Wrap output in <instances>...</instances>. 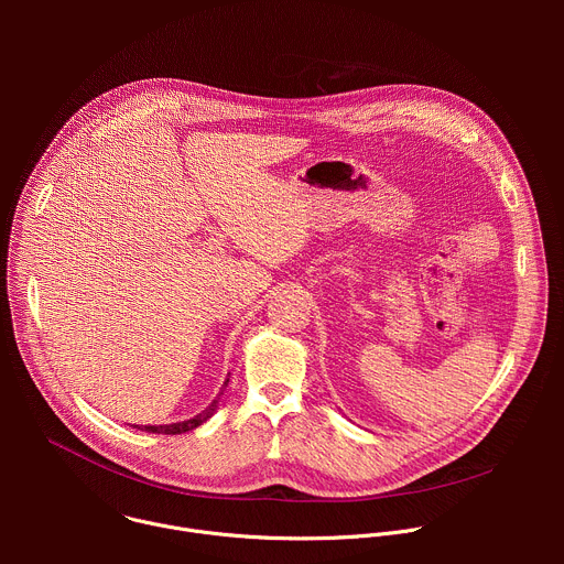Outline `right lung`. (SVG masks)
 <instances>
[{
    "label": "right lung",
    "instance_id": "1",
    "mask_svg": "<svg viewBox=\"0 0 564 564\" xmlns=\"http://www.w3.org/2000/svg\"><path fill=\"white\" fill-rule=\"evenodd\" d=\"M227 381L229 379H225V383L223 386H227ZM223 394V392H220ZM220 394L212 401V404L203 411V413H198V415H194V417H189V420H185V422H176V424H163V426H133V429H138V431H144V433H158V435H181V433H189V431H194V429H198L200 424H205L214 413H216V409H218V399H220Z\"/></svg>",
    "mask_w": 564,
    "mask_h": 564
}]
</instances>
